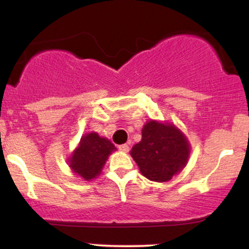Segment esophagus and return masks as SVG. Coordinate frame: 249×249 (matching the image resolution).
<instances>
[{
  "instance_id": "obj_1",
  "label": "esophagus",
  "mask_w": 249,
  "mask_h": 249,
  "mask_svg": "<svg viewBox=\"0 0 249 249\" xmlns=\"http://www.w3.org/2000/svg\"><path fill=\"white\" fill-rule=\"evenodd\" d=\"M118 148H119V150L122 151V152H128V150H130V147H128V145H127V144L119 145Z\"/></svg>"
}]
</instances>
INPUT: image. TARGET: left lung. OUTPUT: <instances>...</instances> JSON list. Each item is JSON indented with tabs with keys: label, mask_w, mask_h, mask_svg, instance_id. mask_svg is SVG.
<instances>
[{
	"label": "left lung",
	"mask_w": 249,
	"mask_h": 249,
	"mask_svg": "<svg viewBox=\"0 0 249 249\" xmlns=\"http://www.w3.org/2000/svg\"><path fill=\"white\" fill-rule=\"evenodd\" d=\"M190 152V142L176 125L148 121L142 130V141L131 150V157L142 176L165 182L186 166Z\"/></svg>",
	"instance_id": "8db88e82"
}]
</instances>
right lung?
I'll return each instance as SVG.
<instances>
[{
  "label": "right lung",
  "instance_id": "right-lung-1",
  "mask_svg": "<svg viewBox=\"0 0 249 249\" xmlns=\"http://www.w3.org/2000/svg\"><path fill=\"white\" fill-rule=\"evenodd\" d=\"M117 148L108 139L98 133H87L81 138L78 146L69 158V166L73 173L84 180L99 176L108 156Z\"/></svg>",
  "mask_w": 249,
  "mask_h": 249
}]
</instances>
